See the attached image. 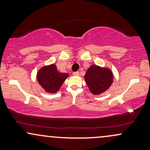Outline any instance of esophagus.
I'll list each match as a JSON object with an SVG mask.
<instances>
[{"label": "esophagus", "instance_id": "esophagus-1", "mask_svg": "<svg viewBox=\"0 0 150 150\" xmlns=\"http://www.w3.org/2000/svg\"><path fill=\"white\" fill-rule=\"evenodd\" d=\"M79 74H80V73H79L78 71H77V72H73V75H79Z\"/></svg>", "mask_w": 150, "mask_h": 150}]
</instances>
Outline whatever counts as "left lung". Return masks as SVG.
Returning a JSON list of instances; mask_svg holds the SVG:
<instances>
[{"mask_svg":"<svg viewBox=\"0 0 150 150\" xmlns=\"http://www.w3.org/2000/svg\"><path fill=\"white\" fill-rule=\"evenodd\" d=\"M85 81L89 90L94 94H99L109 88L113 81V75L108 69L92 65L87 70Z\"/></svg>","mask_w":150,"mask_h":150,"instance_id":"left-lung-1","label":"left lung"}]
</instances>
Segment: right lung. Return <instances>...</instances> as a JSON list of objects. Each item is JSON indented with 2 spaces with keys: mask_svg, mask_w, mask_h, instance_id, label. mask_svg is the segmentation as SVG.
Returning a JSON list of instances; mask_svg holds the SVG:
<instances>
[{
  "mask_svg": "<svg viewBox=\"0 0 150 150\" xmlns=\"http://www.w3.org/2000/svg\"><path fill=\"white\" fill-rule=\"evenodd\" d=\"M68 74L58 71L56 65L53 64L42 68L37 73V80L46 92L55 93L59 90Z\"/></svg>",
  "mask_w": 150,
  "mask_h": 150,
  "instance_id": "obj_1",
  "label": "right lung"
}]
</instances>
